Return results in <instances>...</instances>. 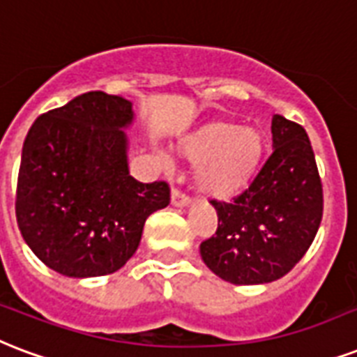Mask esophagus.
Here are the masks:
<instances>
[{"instance_id":"obj_1","label":"esophagus","mask_w":357,"mask_h":357,"mask_svg":"<svg viewBox=\"0 0 357 357\" xmlns=\"http://www.w3.org/2000/svg\"><path fill=\"white\" fill-rule=\"evenodd\" d=\"M190 198L181 192V189L178 187H174L172 189V206H178V208H185V206H189Z\"/></svg>"}]
</instances>
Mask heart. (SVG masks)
Here are the masks:
<instances>
[{
  "label": "heart",
  "instance_id": "b5f03b06",
  "mask_svg": "<svg viewBox=\"0 0 357 357\" xmlns=\"http://www.w3.org/2000/svg\"><path fill=\"white\" fill-rule=\"evenodd\" d=\"M264 148L260 130L228 119L208 121L179 142V153L200 165L198 187L213 198H232L247 189L258 172Z\"/></svg>",
  "mask_w": 357,
  "mask_h": 357
}]
</instances>
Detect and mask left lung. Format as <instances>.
<instances>
[{
	"label": "left lung",
	"mask_w": 357,
	"mask_h": 357,
	"mask_svg": "<svg viewBox=\"0 0 357 357\" xmlns=\"http://www.w3.org/2000/svg\"><path fill=\"white\" fill-rule=\"evenodd\" d=\"M271 132L275 149L252 183L232 202L211 200L219 222L200 243L206 266L234 284L287 275L322 221V179L305 129L275 114Z\"/></svg>",
	"instance_id": "1"
}]
</instances>
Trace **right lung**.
<instances>
[{
  "instance_id": "add662e5",
  "label": "right lung",
  "mask_w": 357,
  "mask_h": 357,
  "mask_svg": "<svg viewBox=\"0 0 357 357\" xmlns=\"http://www.w3.org/2000/svg\"><path fill=\"white\" fill-rule=\"evenodd\" d=\"M132 105L88 91L35 119L22 148L16 222L35 257L67 277L118 271L138 249L144 222L170 204L167 181L127 168Z\"/></svg>"
}]
</instances>
